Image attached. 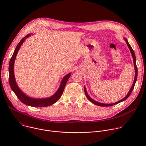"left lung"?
Returning <instances> with one entry per match:
<instances>
[{"label": "left lung", "mask_w": 146, "mask_h": 146, "mask_svg": "<svg viewBox=\"0 0 146 146\" xmlns=\"http://www.w3.org/2000/svg\"><path fill=\"white\" fill-rule=\"evenodd\" d=\"M125 40L126 43L131 51V52L132 54V57H133V63H134V66H135V80H134V81H133V85L131 88V90H129V92L128 93V94L127 95V96L125 97L124 98H123L122 99H121V100H119L118 102H115V103H111V104H105V103H99V102H98L94 100H93L92 98H91L90 97V96L88 95L87 92V91H86V88L85 87H84V92H85V94H86V96H87V98H88V99L92 103H93L94 104H95V105H97V106H103V107H108V106H113V105H116V104L117 103H119L122 101H124L125 100H126L129 96L131 94L133 88H134V87H135V83H136V80H137V66H136V56H135V52L132 49V48L131 47V46H130V44H129L128 41L127 40V39L126 38H124Z\"/></svg>", "instance_id": "left-lung-1"}]
</instances>
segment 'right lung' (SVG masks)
<instances>
[{"label":"right lung","mask_w":146,"mask_h":146,"mask_svg":"<svg viewBox=\"0 0 146 146\" xmlns=\"http://www.w3.org/2000/svg\"><path fill=\"white\" fill-rule=\"evenodd\" d=\"M30 36V35H27L25 37L23 38L21 40L18 45L17 46L15 51L10 59V63H9V84L11 88L14 91L17 98L21 101L25 105L32 106V107H47L49 106L50 105H52V104L56 102L60 96L62 95V93L64 92L65 87L66 86V82L69 78L71 74L69 73L67 74L65 77H64L63 80H62L60 86L59 88H58L56 92L48 98H44V99H34L31 98L30 97L27 96L26 95H25L21 91L19 90L18 87L17 86L16 82L15 80V77L14 75V61L15 59L16 55L17 54V52L19 49V48L21 46L22 44L23 43L24 41H25V38L27 37H28Z\"/></svg>","instance_id":"1"}]
</instances>
